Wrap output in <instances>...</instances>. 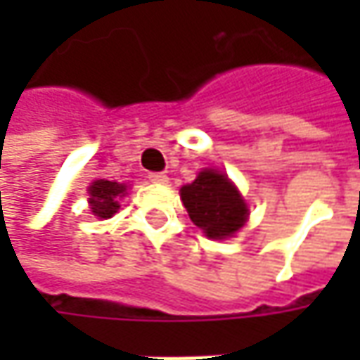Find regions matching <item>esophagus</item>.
I'll list each match as a JSON object with an SVG mask.
<instances>
[{"label":"esophagus","mask_w":360,"mask_h":360,"mask_svg":"<svg viewBox=\"0 0 360 360\" xmlns=\"http://www.w3.org/2000/svg\"><path fill=\"white\" fill-rule=\"evenodd\" d=\"M148 178H150V182H154V184H166V182H168V176L164 172H150L148 174Z\"/></svg>","instance_id":"esophagus-1"}]
</instances>
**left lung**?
<instances>
[{
    "label": "left lung",
    "mask_w": 360,
    "mask_h": 360,
    "mask_svg": "<svg viewBox=\"0 0 360 360\" xmlns=\"http://www.w3.org/2000/svg\"><path fill=\"white\" fill-rule=\"evenodd\" d=\"M190 220L208 238H226L240 230L248 218L246 202L224 174L202 170L198 178L180 190Z\"/></svg>",
    "instance_id": "obj_1"
}]
</instances>
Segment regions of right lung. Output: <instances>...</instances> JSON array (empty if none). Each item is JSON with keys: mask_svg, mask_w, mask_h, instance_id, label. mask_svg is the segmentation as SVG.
Instances as JSON below:
<instances>
[{"mask_svg": "<svg viewBox=\"0 0 360 360\" xmlns=\"http://www.w3.org/2000/svg\"><path fill=\"white\" fill-rule=\"evenodd\" d=\"M126 186L110 180H96L90 186V208L98 218H110L118 212V198L124 196Z\"/></svg>", "mask_w": 360, "mask_h": 360, "instance_id": "add662e5", "label": "right lung"}]
</instances>
